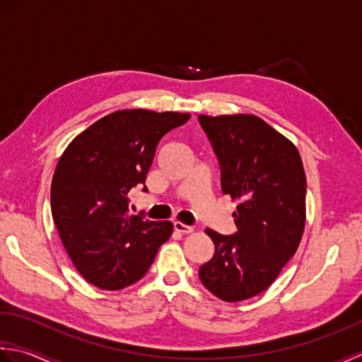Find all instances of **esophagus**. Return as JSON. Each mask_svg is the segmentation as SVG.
Returning <instances> with one entry per match:
<instances>
[{
  "label": "esophagus",
  "instance_id": "esophagus-1",
  "mask_svg": "<svg viewBox=\"0 0 362 362\" xmlns=\"http://www.w3.org/2000/svg\"><path fill=\"white\" fill-rule=\"evenodd\" d=\"M173 230L176 233H181V234H189V233H192V226H187L181 222H173Z\"/></svg>",
  "mask_w": 362,
  "mask_h": 362
}]
</instances>
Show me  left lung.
Listing matches in <instances>:
<instances>
[{"mask_svg":"<svg viewBox=\"0 0 362 362\" xmlns=\"http://www.w3.org/2000/svg\"><path fill=\"white\" fill-rule=\"evenodd\" d=\"M220 168V187L238 200V231L206 230L212 259L198 275L225 301L252 298L275 281L305 230L306 176L293 144L255 115H198Z\"/></svg>","mask_w":362,"mask_h":362,"instance_id":"left-lung-1","label":"left lung"}]
</instances>
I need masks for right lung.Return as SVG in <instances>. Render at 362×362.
I'll list each match as a JSON object with an SVG mask.
<instances>
[{"instance_id":"add662e5","label":"right lung","mask_w":362,"mask_h":362,"mask_svg":"<svg viewBox=\"0 0 362 362\" xmlns=\"http://www.w3.org/2000/svg\"><path fill=\"white\" fill-rule=\"evenodd\" d=\"M189 114L119 110L95 122L64 151L51 182V214L78 272L100 289L139 281L172 234L170 222L132 216L158 144Z\"/></svg>"}]
</instances>
